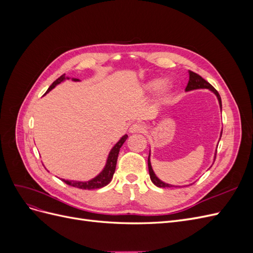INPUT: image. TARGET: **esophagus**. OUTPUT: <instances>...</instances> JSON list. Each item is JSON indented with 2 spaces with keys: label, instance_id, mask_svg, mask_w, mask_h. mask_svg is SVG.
Listing matches in <instances>:
<instances>
[{
  "label": "esophagus",
  "instance_id": "esophagus-1",
  "mask_svg": "<svg viewBox=\"0 0 253 253\" xmlns=\"http://www.w3.org/2000/svg\"><path fill=\"white\" fill-rule=\"evenodd\" d=\"M129 133H143L145 131V126L140 124H133L128 128Z\"/></svg>",
  "mask_w": 253,
  "mask_h": 253
}]
</instances>
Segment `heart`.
Instances as JSON below:
<instances>
[{
  "label": "heart",
  "mask_w": 253,
  "mask_h": 253,
  "mask_svg": "<svg viewBox=\"0 0 253 253\" xmlns=\"http://www.w3.org/2000/svg\"><path fill=\"white\" fill-rule=\"evenodd\" d=\"M162 83L163 82H162V80H160V79H152V80H150V81H148L147 83H145L144 89L147 90V91H149V93H151V91H154L157 88H159L160 86H162V87L160 88V89H162V91H166V89L168 87V83L164 82L163 85H162Z\"/></svg>",
  "instance_id": "1"
}]
</instances>
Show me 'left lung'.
<instances>
[{"mask_svg": "<svg viewBox=\"0 0 253 253\" xmlns=\"http://www.w3.org/2000/svg\"><path fill=\"white\" fill-rule=\"evenodd\" d=\"M189 73V82H188V85L186 87V91H191V90H195V89H209L210 91H212V93L216 96L217 100H218V104H219V109L221 111V99H220V96L219 94L217 93V90L214 88L211 84L209 82H207L205 79H203L200 75H197L193 72L191 71H188ZM221 133H223V128H221L220 131V135H219V140H220V137H221ZM218 140V141H219ZM215 155H216V150H215V154H214V159H213V163L214 160H215ZM151 150H150V153H149V158H148V167H149V173H150V178L152 180V182L154 183V185L156 187H159V188H171V187H186V186H175V185H171V183H167L163 180H160L155 172L153 171V168H152V165H151ZM192 185V183H191ZM187 186H190V185H187Z\"/></svg>", "mask_w": 253, "mask_h": 253, "instance_id": "1", "label": "left lung"}]
</instances>
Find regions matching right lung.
I'll return each instance as SVG.
<instances>
[{
  "instance_id": "add662e5",
  "label": "right lung",
  "mask_w": 253,
  "mask_h": 253,
  "mask_svg": "<svg viewBox=\"0 0 253 253\" xmlns=\"http://www.w3.org/2000/svg\"><path fill=\"white\" fill-rule=\"evenodd\" d=\"M71 78H68L64 75L61 76L60 78H58L55 82H53L51 85L48 87L46 94L49 93V91L55 88L58 84L64 82L65 80H68ZM73 81L75 82H79V79H76V78H72ZM127 138V135L125 134L124 136L121 137V138L114 144V147L111 149L110 153L108 157H106V162L105 165L103 167V169L101 170V172L97 174L94 178H91L89 180H85V181H80V180H71V179H64V178H60L62 181H64L67 185H70L72 187L75 188H79V189H84V190H93V189H99V188H102L105 187L106 185H109L111 182L112 178H113V175L115 173V169H116V164H117V158H118V154H119V151L120 148L122 147V144L125 143V141Z\"/></svg>"
}]
</instances>
